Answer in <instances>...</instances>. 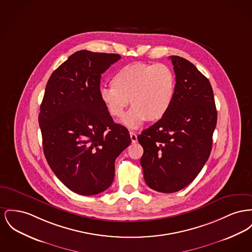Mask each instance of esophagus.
<instances>
[{
  "label": "esophagus",
  "mask_w": 252,
  "mask_h": 252,
  "mask_svg": "<svg viewBox=\"0 0 252 252\" xmlns=\"http://www.w3.org/2000/svg\"><path fill=\"white\" fill-rule=\"evenodd\" d=\"M129 135H130V139H131L132 144L136 143V142H137V135L134 133V132H132V131H130V132H129Z\"/></svg>",
  "instance_id": "34e87169"
}]
</instances>
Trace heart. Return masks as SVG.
<instances>
[{
  "label": "heart",
  "mask_w": 252,
  "mask_h": 252,
  "mask_svg": "<svg viewBox=\"0 0 252 252\" xmlns=\"http://www.w3.org/2000/svg\"><path fill=\"white\" fill-rule=\"evenodd\" d=\"M176 77L163 63H133L120 68L111 79V89L100 90V99L109 115L123 117L128 104L132 109L122 123L136 128L145 121L156 123L166 115L174 100Z\"/></svg>",
  "instance_id": "b5f03b06"
}]
</instances>
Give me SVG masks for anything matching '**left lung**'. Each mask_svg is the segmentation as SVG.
I'll return each mask as SVG.
<instances>
[{"label": "left lung", "instance_id": "1", "mask_svg": "<svg viewBox=\"0 0 252 252\" xmlns=\"http://www.w3.org/2000/svg\"><path fill=\"white\" fill-rule=\"evenodd\" d=\"M176 75L174 100L162 120L138 136L148 187L172 193L189 185L210 155L217 110L211 85L189 61L169 57Z\"/></svg>", "mask_w": 252, "mask_h": 252}]
</instances>
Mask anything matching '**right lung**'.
<instances>
[{"label": "right lung", "instance_id": "add662e5", "mask_svg": "<svg viewBox=\"0 0 252 252\" xmlns=\"http://www.w3.org/2000/svg\"><path fill=\"white\" fill-rule=\"evenodd\" d=\"M119 54L80 50L51 74L40 106L45 159L60 181L77 194L107 189L115 160L130 143L100 99L101 75Z\"/></svg>", "mask_w": 252, "mask_h": 252}]
</instances>
